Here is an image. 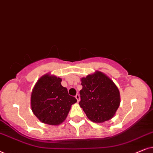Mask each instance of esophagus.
Segmentation results:
<instances>
[{"label":"esophagus","instance_id":"1","mask_svg":"<svg viewBox=\"0 0 153 153\" xmlns=\"http://www.w3.org/2000/svg\"><path fill=\"white\" fill-rule=\"evenodd\" d=\"M75 98H76L77 101H78H78H80V95H79L78 94H77L75 95Z\"/></svg>","mask_w":153,"mask_h":153}]
</instances>
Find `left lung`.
<instances>
[{"label":"left lung","instance_id":"1","mask_svg":"<svg viewBox=\"0 0 153 153\" xmlns=\"http://www.w3.org/2000/svg\"><path fill=\"white\" fill-rule=\"evenodd\" d=\"M80 107L91 121L102 123L115 115L120 95L113 81L101 71L81 78Z\"/></svg>","mask_w":153,"mask_h":153}]
</instances>
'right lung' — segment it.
Here are the masks:
<instances>
[{
	"label": "right lung",
	"mask_w": 153,
	"mask_h": 153,
	"mask_svg": "<svg viewBox=\"0 0 153 153\" xmlns=\"http://www.w3.org/2000/svg\"><path fill=\"white\" fill-rule=\"evenodd\" d=\"M62 79L48 73L40 78L33 89L30 105L33 113L42 123L58 125L68 115L71 105L77 102L61 84Z\"/></svg>",
	"instance_id": "right-lung-1"
}]
</instances>
